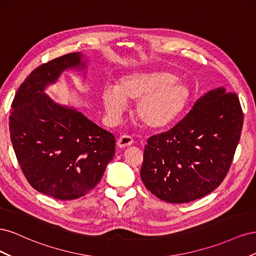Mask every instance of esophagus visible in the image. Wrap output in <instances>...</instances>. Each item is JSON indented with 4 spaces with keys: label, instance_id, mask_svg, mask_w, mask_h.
<instances>
[{
    "label": "esophagus",
    "instance_id": "esophagus-1",
    "mask_svg": "<svg viewBox=\"0 0 256 256\" xmlns=\"http://www.w3.org/2000/svg\"><path fill=\"white\" fill-rule=\"evenodd\" d=\"M134 138L129 136H122L118 140V146L120 148H126V147L132 145Z\"/></svg>",
    "mask_w": 256,
    "mask_h": 256
}]
</instances>
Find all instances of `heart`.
<instances>
[{
	"mask_svg": "<svg viewBox=\"0 0 256 256\" xmlns=\"http://www.w3.org/2000/svg\"><path fill=\"white\" fill-rule=\"evenodd\" d=\"M168 72L132 74L122 76L116 88L106 86L102 92L106 111L111 118L122 115L127 102H136V115L144 126L160 129L174 122L187 106L190 90Z\"/></svg>",
	"mask_w": 256,
	"mask_h": 256,
	"instance_id": "heart-1",
	"label": "heart"
}]
</instances>
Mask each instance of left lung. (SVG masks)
<instances>
[{
	"label": "left lung",
	"mask_w": 256,
	"mask_h": 256,
	"mask_svg": "<svg viewBox=\"0 0 256 256\" xmlns=\"http://www.w3.org/2000/svg\"><path fill=\"white\" fill-rule=\"evenodd\" d=\"M242 124L235 92L224 88L206 92L173 128L147 140L145 187L168 203H189L212 192L228 172Z\"/></svg>",
	"instance_id": "obj_1"
}]
</instances>
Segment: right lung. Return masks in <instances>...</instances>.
<instances>
[{"instance_id":"1","label":"right lung","mask_w":256,"mask_h":256,"mask_svg":"<svg viewBox=\"0 0 256 256\" xmlns=\"http://www.w3.org/2000/svg\"><path fill=\"white\" fill-rule=\"evenodd\" d=\"M74 52L35 68L18 88L10 116V140L28 184L56 200L94 189L115 154V138L72 108L58 104L44 88L68 68L83 69Z\"/></svg>"}]
</instances>
